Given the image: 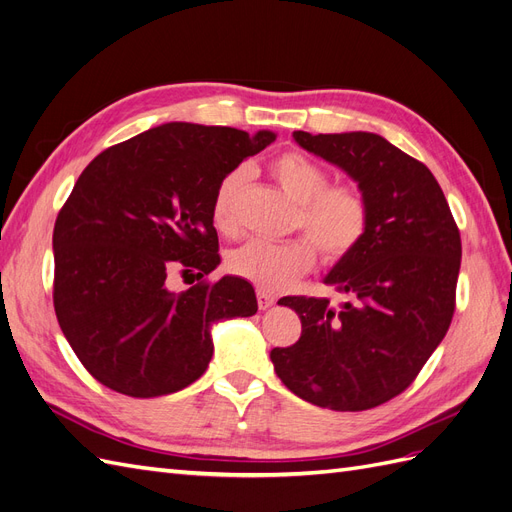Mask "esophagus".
<instances>
[{"label": "esophagus", "mask_w": 512, "mask_h": 512, "mask_svg": "<svg viewBox=\"0 0 512 512\" xmlns=\"http://www.w3.org/2000/svg\"><path fill=\"white\" fill-rule=\"evenodd\" d=\"M256 299H258V307L260 309H269L273 303H275V299L271 297V294H267V292H262V290H258V294H256Z\"/></svg>", "instance_id": "esophagus-1"}]
</instances>
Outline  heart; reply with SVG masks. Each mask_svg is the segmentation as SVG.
<instances>
[{"label":"heart","mask_w":512,"mask_h":512,"mask_svg":"<svg viewBox=\"0 0 512 512\" xmlns=\"http://www.w3.org/2000/svg\"><path fill=\"white\" fill-rule=\"evenodd\" d=\"M271 177L294 200V226L303 228L329 262L342 260L365 237L369 207L359 188L348 183L327 185L329 175L318 162L299 151H284L269 164ZM247 170L235 168L218 183L211 200V222L220 235H235L239 226L237 200L245 188ZM307 239L271 243L252 239L228 256V269L262 292H282L316 262Z\"/></svg>","instance_id":"1"}]
</instances>
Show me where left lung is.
<instances>
[{
  "mask_svg": "<svg viewBox=\"0 0 512 512\" xmlns=\"http://www.w3.org/2000/svg\"><path fill=\"white\" fill-rule=\"evenodd\" d=\"M299 147L356 181L369 207L363 241L324 284L348 294L284 297L299 314L297 344L273 348L275 374L309 404L376 408L406 391L451 327L461 265L459 228L431 170L374 132H292Z\"/></svg>",
  "mask_w": 512,
  "mask_h": 512,
  "instance_id": "1",
  "label": "left lung"
}]
</instances>
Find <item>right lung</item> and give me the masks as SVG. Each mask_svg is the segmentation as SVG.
<instances>
[{
    "label": "right lung",
    "instance_id": "1",
    "mask_svg": "<svg viewBox=\"0 0 512 512\" xmlns=\"http://www.w3.org/2000/svg\"><path fill=\"white\" fill-rule=\"evenodd\" d=\"M275 136L170 121L108 147L74 183L53 230V303L74 354L108 389L143 399L185 389L211 361L213 324L258 312L243 277L173 292L166 275L220 265L213 192Z\"/></svg>",
    "mask_w": 512,
    "mask_h": 512
}]
</instances>
